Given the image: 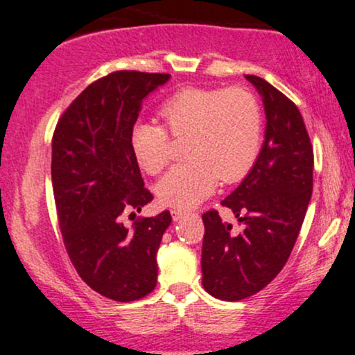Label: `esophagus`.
Here are the masks:
<instances>
[{
  "mask_svg": "<svg viewBox=\"0 0 355 355\" xmlns=\"http://www.w3.org/2000/svg\"><path fill=\"white\" fill-rule=\"evenodd\" d=\"M171 216H173V220L174 222H178V220H181V218L186 216V212H182V211H171Z\"/></svg>",
  "mask_w": 355,
  "mask_h": 355,
  "instance_id": "obj_1",
  "label": "esophagus"
}]
</instances>
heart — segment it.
<instances>
[{"mask_svg": "<svg viewBox=\"0 0 355 355\" xmlns=\"http://www.w3.org/2000/svg\"><path fill=\"white\" fill-rule=\"evenodd\" d=\"M171 137L186 139L189 159L157 182L166 205L189 209L216 189L218 179L237 182L255 164L261 144V110L245 87H189L157 108ZM164 126L138 121L130 131V148L144 173L159 174L171 161V138Z\"/></svg>", "mask_w": 355, "mask_h": 355, "instance_id": "1", "label": "heart"}]
</instances>
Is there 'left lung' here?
<instances>
[{"mask_svg": "<svg viewBox=\"0 0 355 355\" xmlns=\"http://www.w3.org/2000/svg\"><path fill=\"white\" fill-rule=\"evenodd\" d=\"M265 105L266 131L255 164L222 200L243 230L216 209L202 214V284L209 295L240 301L268 284L290 258L313 194V144L295 103L257 76H245Z\"/></svg>", "mask_w": 355, "mask_h": 355, "instance_id": "1", "label": "left lung"}]
</instances>
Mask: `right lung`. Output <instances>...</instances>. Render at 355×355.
<instances>
[{
  "label": "right lung",
  "instance_id": "add662e5",
  "mask_svg": "<svg viewBox=\"0 0 355 355\" xmlns=\"http://www.w3.org/2000/svg\"><path fill=\"white\" fill-rule=\"evenodd\" d=\"M169 77L116 71L92 82L65 108L52 137V189L65 250L92 290L121 303L155 290L156 253L171 224L169 211L138 217L131 229L121 222L153 200L130 131L143 98Z\"/></svg>",
  "mask_w": 355,
  "mask_h": 355
}]
</instances>
